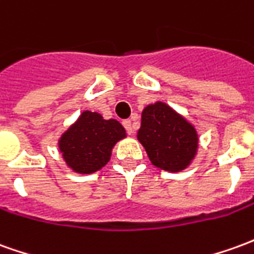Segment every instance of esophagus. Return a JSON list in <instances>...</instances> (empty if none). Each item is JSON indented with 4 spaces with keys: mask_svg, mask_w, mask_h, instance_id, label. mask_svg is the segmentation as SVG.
I'll list each match as a JSON object with an SVG mask.
<instances>
[{
    "mask_svg": "<svg viewBox=\"0 0 254 254\" xmlns=\"http://www.w3.org/2000/svg\"><path fill=\"white\" fill-rule=\"evenodd\" d=\"M122 125H124V127L127 129V133H133V125L130 120H125V121H122Z\"/></svg>",
    "mask_w": 254,
    "mask_h": 254,
    "instance_id": "34e87169",
    "label": "esophagus"
}]
</instances>
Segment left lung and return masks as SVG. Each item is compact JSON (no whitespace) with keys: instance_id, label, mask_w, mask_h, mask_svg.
I'll list each match as a JSON object with an SVG mask.
<instances>
[{"instance_id":"8db88e82","label":"left lung","mask_w":254,"mask_h":254,"mask_svg":"<svg viewBox=\"0 0 254 254\" xmlns=\"http://www.w3.org/2000/svg\"><path fill=\"white\" fill-rule=\"evenodd\" d=\"M137 139L158 168L169 172L183 170L194 158L198 147L195 129L165 103L145 107Z\"/></svg>"}]
</instances>
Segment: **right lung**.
<instances>
[{
	"instance_id": "1",
	"label": "right lung",
	"mask_w": 254,
	"mask_h": 254,
	"mask_svg": "<svg viewBox=\"0 0 254 254\" xmlns=\"http://www.w3.org/2000/svg\"><path fill=\"white\" fill-rule=\"evenodd\" d=\"M125 137V129L115 120H103L85 111L62 136L59 147L67 165L78 173H93L109 162L111 148Z\"/></svg>"
}]
</instances>
